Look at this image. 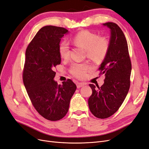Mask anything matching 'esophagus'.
<instances>
[{
  "mask_svg": "<svg viewBox=\"0 0 149 149\" xmlns=\"http://www.w3.org/2000/svg\"><path fill=\"white\" fill-rule=\"evenodd\" d=\"M84 85H86V84L84 83H78L77 84H76V86H77V88H79L81 87H83V86H84Z\"/></svg>",
  "mask_w": 149,
  "mask_h": 149,
  "instance_id": "1",
  "label": "esophagus"
}]
</instances>
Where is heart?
<instances>
[{"label":"heart","mask_w":149,"mask_h":149,"mask_svg":"<svg viewBox=\"0 0 149 149\" xmlns=\"http://www.w3.org/2000/svg\"><path fill=\"white\" fill-rule=\"evenodd\" d=\"M73 42L86 49L87 56L94 62H100L106 58L109 48V40L104 37H99L96 33L88 30L81 31L72 38ZM60 56L66 59L68 58L70 47L68 42L63 40L58 47ZM90 66L86 63H73L70 67V73L75 77L83 78Z\"/></svg>","instance_id":"heart-1"}]
</instances>
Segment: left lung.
Instances as JSON below:
<instances>
[{
	"instance_id": "obj_1",
	"label": "left lung",
	"mask_w": 149,
	"mask_h": 149,
	"mask_svg": "<svg viewBox=\"0 0 149 149\" xmlns=\"http://www.w3.org/2000/svg\"><path fill=\"white\" fill-rule=\"evenodd\" d=\"M111 30L109 48L99 68L100 75L104 74L101 87L89 84L93 93L88 99L90 111L97 118L113 115L123 103L130 85L132 65L127 42L123 30L113 22L103 24Z\"/></svg>"
}]
</instances>
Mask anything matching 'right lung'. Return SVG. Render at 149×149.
<instances>
[{"instance_id": "obj_1", "label": "right lung", "mask_w": 149, "mask_h": 149, "mask_svg": "<svg viewBox=\"0 0 149 149\" xmlns=\"http://www.w3.org/2000/svg\"><path fill=\"white\" fill-rule=\"evenodd\" d=\"M68 30L56 26L40 29L25 52L23 70L24 84L31 104L45 119L56 121L68 111L76 86L70 79L58 85L53 80L55 67L61 63L58 51L61 38Z\"/></svg>"}]
</instances>
